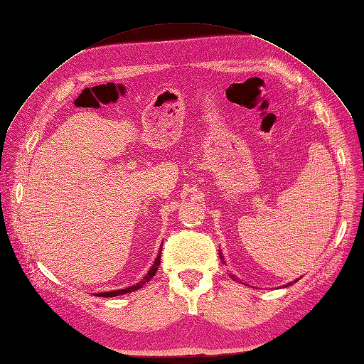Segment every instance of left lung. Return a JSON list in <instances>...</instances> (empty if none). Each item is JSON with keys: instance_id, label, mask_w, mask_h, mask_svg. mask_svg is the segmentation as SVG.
<instances>
[{"instance_id": "8db88e82", "label": "left lung", "mask_w": 364, "mask_h": 364, "mask_svg": "<svg viewBox=\"0 0 364 364\" xmlns=\"http://www.w3.org/2000/svg\"><path fill=\"white\" fill-rule=\"evenodd\" d=\"M220 257H221V259H223V256H221V252H220ZM232 278H233V275H232ZM235 279H236V278H235ZM296 281H299V278H297ZM290 284H291V282H290ZM290 284H289V286H290Z\"/></svg>"}]
</instances>
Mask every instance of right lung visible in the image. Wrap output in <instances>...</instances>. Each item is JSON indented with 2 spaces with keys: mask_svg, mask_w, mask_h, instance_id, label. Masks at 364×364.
Listing matches in <instances>:
<instances>
[{
  "mask_svg": "<svg viewBox=\"0 0 364 364\" xmlns=\"http://www.w3.org/2000/svg\"><path fill=\"white\" fill-rule=\"evenodd\" d=\"M161 252H162V248H161V251H159V255H157V257H156V260H154V263H153V266L150 267V271L147 272V275L141 279L138 284H135V286H131V287H128V289H122V290H114V291H105V293H97L95 296H100V297H114V296H119V294H124V293H131V291H135V290H139L141 287L144 286V284H147L154 275H156V272H157V266L161 264Z\"/></svg>",
  "mask_w": 364,
  "mask_h": 364,
  "instance_id": "right-lung-1",
  "label": "right lung"
}]
</instances>
